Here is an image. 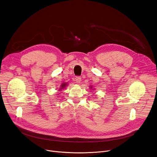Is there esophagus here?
<instances>
[{"instance_id":"esophagus-1","label":"esophagus","mask_w":157,"mask_h":157,"mask_svg":"<svg viewBox=\"0 0 157 157\" xmlns=\"http://www.w3.org/2000/svg\"><path fill=\"white\" fill-rule=\"evenodd\" d=\"M75 81L76 83H80V82L81 81V78L80 76H77L75 78Z\"/></svg>"}]
</instances>
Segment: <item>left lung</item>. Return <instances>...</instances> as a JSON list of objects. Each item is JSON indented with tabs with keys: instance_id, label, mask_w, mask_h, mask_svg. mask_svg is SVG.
<instances>
[{
	"instance_id": "8db88e82",
	"label": "left lung",
	"mask_w": 157,
	"mask_h": 157,
	"mask_svg": "<svg viewBox=\"0 0 157 157\" xmlns=\"http://www.w3.org/2000/svg\"><path fill=\"white\" fill-rule=\"evenodd\" d=\"M92 87H91V89H92Z\"/></svg>"
}]
</instances>
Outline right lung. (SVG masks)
Listing matches in <instances>:
<instances>
[{"mask_svg": "<svg viewBox=\"0 0 157 157\" xmlns=\"http://www.w3.org/2000/svg\"><path fill=\"white\" fill-rule=\"evenodd\" d=\"M68 85L67 84V83L66 82H64V83H63L62 84H61V87H60V88H59V90H61V89H63L64 88H65L66 87V86Z\"/></svg>", "mask_w": 157, "mask_h": 157, "instance_id": "right-lung-1", "label": "right lung"}]
</instances>
